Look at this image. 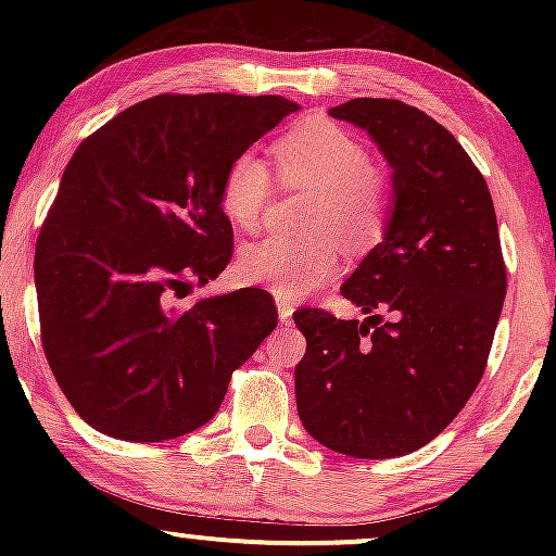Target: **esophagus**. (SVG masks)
I'll use <instances>...</instances> for the list:
<instances>
[{"mask_svg":"<svg viewBox=\"0 0 556 556\" xmlns=\"http://www.w3.org/2000/svg\"><path fill=\"white\" fill-rule=\"evenodd\" d=\"M277 311H279V318H282V321H290L292 311H295V305H292L287 298H277Z\"/></svg>","mask_w":556,"mask_h":556,"instance_id":"esophagus-1","label":"esophagus"}]
</instances>
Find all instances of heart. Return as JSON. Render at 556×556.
I'll list each match as a JSON object with an SVG mask.
<instances>
[{
	"label": "heart",
	"mask_w": 556,
	"mask_h": 556,
	"mask_svg": "<svg viewBox=\"0 0 556 556\" xmlns=\"http://www.w3.org/2000/svg\"><path fill=\"white\" fill-rule=\"evenodd\" d=\"M279 175L287 188L314 190L305 238H269L248 242L238 271L279 298H305L329 285L340 271L344 248H368L384 227V190L366 146L331 123H305L277 143ZM277 180L269 164L253 151L229 162L219 185L222 212L238 229H258L269 214Z\"/></svg>",
	"instance_id": "heart-1"
}]
</instances>
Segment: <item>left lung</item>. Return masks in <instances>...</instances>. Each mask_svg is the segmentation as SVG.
Returning a JSON list of instances; mask_svg holds the SVG:
<instances>
[{
    "mask_svg": "<svg viewBox=\"0 0 556 556\" xmlns=\"http://www.w3.org/2000/svg\"><path fill=\"white\" fill-rule=\"evenodd\" d=\"M329 114L379 146L394 208L384 240L340 287L366 321L321 308L292 316L308 342L298 416L329 450L384 460L429 444L476 392L507 269L489 185L444 125L397 99H353Z\"/></svg>",
    "mask_w": 556,
    "mask_h": 556,
    "instance_id": "obj_1",
    "label": "left lung"
}]
</instances>
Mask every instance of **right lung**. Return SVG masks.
<instances>
[{
  "instance_id": "add662e5",
  "label": "right lung",
  "mask_w": 556,
  "mask_h": 556,
  "mask_svg": "<svg viewBox=\"0 0 556 556\" xmlns=\"http://www.w3.org/2000/svg\"><path fill=\"white\" fill-rule=\"evenodd\" d=\"M282 96L162 93L70 159L36 242L41 344L75 413L125 442L208 424L235 368L277 327L258 287L175 305L225 271L219 185L235 156L298 112Z\"/></svg>"
}]
</instances>
